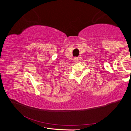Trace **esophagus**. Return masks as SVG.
I'll return each mask as SVG.
<instances>
[{
  "mask_svg": "<svg viewBox=\"0 0 131 131\" xmlns=\"http://www.w3.org/2000/svg\"><path fill=\"white\" fill-rule=\"evenodd\" d=\"M73 60H74V62H77L79 61V59H78V58H76H76H74Z\"/></svg>",
  "mask_w": 131,
  "mask_h": 131,
  "instance_id": "1",
  "label": "esophagus"
}]
</instances>
